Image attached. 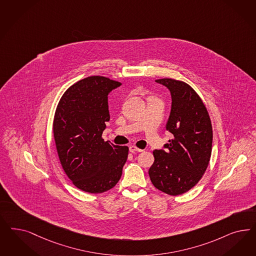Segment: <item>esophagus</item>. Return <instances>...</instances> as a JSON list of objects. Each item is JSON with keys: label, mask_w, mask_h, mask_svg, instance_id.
<instances>
[{"label": "esophagus", "mask_w": 256, "mask_h": 256, "mask_svg": "<svg viewBox=\"0 0 256 256\" xmlns=\"http://www.w3.org/2000/svg\"><path fill=\"white\" fill-rule=\"evenodd\" d=\"M129 150H130L131 152H141L144 150H142V148H136V146H130Z\"/></svg>", "instance_id": "obj_1"}]
</instances>
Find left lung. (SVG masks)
<instances>
[{"instance_id": "8db88e82", "label": "left lung", "mask_w": 256, "mask_h": 256, "mask_svg": "<svg viewBox=\"0 0 256 256\" xmlns=\"http://www.w3.org/2000/svg\"><path fill=\"white\" fill-rule=\"evenodd\" d=\"M156 82L170 92L172 108L166 129L172 138L154 150L148 170L152 184L177 196L191 190L206 170L212 152L213 130L206 108L188 84L164 78Z\"/></svg>"}]
</instances>
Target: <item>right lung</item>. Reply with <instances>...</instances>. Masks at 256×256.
<instances>
[{
	"label": "right lung",
	"instance_id": "obj_1",
	"mask_svg": "<svg viewBox=\"0 0 256 256\" xmlns=\"http://www.w3.org/2000/svg\"><path fill=\"white\" fill-rule=\"evenodd\" d=\"M122 84L102 76L72 86L58 104L54 136L68 177L79 190L102 193L120 181L129 148L102 138L109 122L108 95Z\"/></svg>",
	"mask_w": 256,
	"mask_h": 256
}]
</instances>
